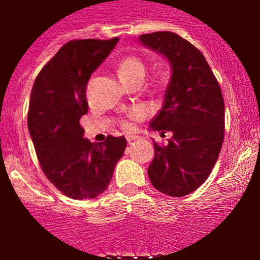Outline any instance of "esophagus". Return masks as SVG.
Instances as JSON below:
<instances>
[{
	"mask_svg": "<svg viewBox=\"0 0 260 260\" xmlns=\"http://www.w3.org/2000/svg\"><path fill=\"white\" fill-rule=\"evenodd\" d=\"M136 139H138V138H136V136H128V138H126V142L132 143V142H134V140H136Z\"/></svg>",
	"mask_w": 260,
	"mask_h": 260,
	"instance_id": "esophagus-1",
	"label": "esophagus"
}]
</instances>
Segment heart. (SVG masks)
<instances>
[{
	"instance_id": "obj_1",
	"label": "heart",
	"mask_w": 260,
	"mask_h": 260,
	"mask_svg": "<svg viewBox=\"0 0 260 260\" xmlns=\"http://www.w3.org/2000/svg\"><path fill=\"white\" fill-rule=\"evenodd\" d=\"M117 74L124 83H128L134 79H143L146 75V64L143 63V60L138 56L129 55L125 56L120 60L117 66ZM139 116H142V110H132L129 114V118H136ZM124 128H129V122H122Z\"/></svg>"
}]
</instances>
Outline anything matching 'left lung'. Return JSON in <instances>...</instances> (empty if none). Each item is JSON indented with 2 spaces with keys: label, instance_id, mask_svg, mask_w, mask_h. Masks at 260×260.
<instances>
[{
  "label": "left lung",
  "instance_id": "1",
  "mask_svg": "<svg viewBox=\"0 0 260 260\" xmlns=\"http://www.w3.org/2000/svg\"><path fill=\"white\" fill-rule=\"evenodd\" d=\"M147 48L163 55L171 66L160 112L152 131L171 132L167 146L154 143L148 177L155 189L171 197L193 193L206 181L224 142V98L201 51L174 32L142 35Z\"/></svg>",
  "mask_w": 260,
  "mask_h": 260
}]
</instances>
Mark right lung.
<instances>
[{"label": "right lung", "instance_id": "1", "mask_svg": "<svg viewBox=\"0 0 260 260\" xmlns=\"http://www.w3.org/2000/svg\"><path fill=\"white\" fill-rule=\"evenodd\" d=\"M117 42L118 38L66 43L43 67L30 91L28 129L42 170L73 200L104 193L125 151L124 136L109 135L104 143H90L79 124L89 108L90 77Z\"/></svg>", "mask_w": 260, "mask_h": 260}]
</instances>
